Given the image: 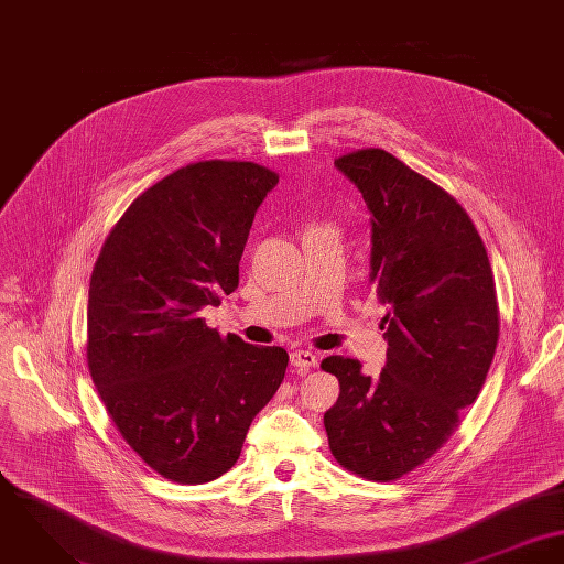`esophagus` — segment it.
<instances>
[{
    "instance_id": "obj_1",
    "label": "esophagus",
    "mask_w": 564,
    "mask_h": 564,
    "mask_svg": "<svg viewBox=\"0 0 564 564\" xmlns=\"http://www.w3.org/2000/svg\"><path fill=\"white\" fill-rule=\"evenodd\" d=\"M290 364L294 366V370L299 375H307L312 368L317 366V355H313L310 350H294L290 355Z\"/></svg>"
}]
</instances>
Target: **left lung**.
Segmentation results:
<instances>
[{
  "instance_id": "obj_1",
  "label": "left lung",
  "mask_w": 564,
  "mask_h": 564,
  "mask_svg": "<svg viewBox=\"0 0 564 564\" xmlns=\"http://www.w3.org/2000/svg\"><path fill=\"white\" fill-rule=\"evenodd\" d=\"M335 166L372 216L370 283L387 305V361L375 378L357 359L322 361L339 378L324 429L341 467L387 482L431 458L476 402L500 335L496 281L471 218L437 184L382 149Z\"/></svg>"
}]
</instances>
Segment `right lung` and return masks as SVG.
I'll use <instances>...</instances> for the list:
<instances>
[{
  "label": "right lung",
  "instance_id": "1",
  "mask_svg": "<svg viewBox=\"0 0 564 564\" xmlns=\"http://www.w3.org/2000/svg\"><path fill=\"white\" fill-rule=\"evenodd\" d=\"M279 175L252 162H198L142 192L97 257L88 370L131 449L180 485L229 471L288 352L223 337L203 310L240 283L252 218Z\"/></svg>",
  "mask_w": 564,
  "mask_h": 564
}]
</instances>
